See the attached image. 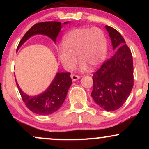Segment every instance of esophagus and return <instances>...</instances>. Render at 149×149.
Returning a JSON list of instances; mask_svg holds the SVG:
<instances>
[{
	"mask_svg": "<svg viewBox=\"0 0 149 149\" xmlns=\"http://www.w3.org/2000/svg\"><path fill=\"white\" fill-rule=\"evenodd\" d=\"M70 77H71L72 81H76V80H78V79H80L81 76H77V75H75V74H72L71 76H70Z\"/></svg>",
	"mask_w": 149,
	"mask_h": 149,
	"instance_id": "34e87169",
	"label": "esophagus"
}]
</instances>
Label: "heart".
Masks as SVG:
<instances>
[{"instance_id": "1", "label": "heart", "mask_w": 149, "mask_h": 149, "mask_svg": "<svg viewBox=\"0 0 149 149\" xmlns=\"http://www.w3.org/2000/svg\"><path fill=\"white\" fill-rule=\"evenodd\" d=\"M107 39L104 32L97 27L77 28L68 31L63 40V46L58 49V57L62 65L72 70L76 63V55L82 71L88 66L98 67L107 57Z\"/></svg>"}]
</instances>
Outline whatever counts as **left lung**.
Masks as SVG:
<instances>
[{"instance_id":"obj_1","label":"left lung","mask_w":149,"mask_h":149,"mask_svg":"<svg viewBox=\"0 0 149 149\" xmlns=\"http://www.w3.org/2000/svg\"><path fill=\"white\" fill-rule=\"evenodd\" d=\"M105 27L111 38L113 49L118 51L93 74L94 87L91 95L104 109L115 111L125 102L133 88V58L120 33L107 25Z\"/></svg>"}]
</instances>
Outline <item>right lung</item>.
<instances>
[{"label": "right lung", "mask_w": 149, "mask_h": 149, "mask_svg": "<svg viewBox=\"0 0 149 149\" xmlns=\"http://www.w3.org/2000/svg\"><path fill=\"white\" fill-rule=\"evenodd\" d=\"M68 22H64V24ZM62 27L61 22H40L31 26L21 40L17 49L28 40L35 34H44L52 39L55 42L57 37ZM70 73H58L49 86L41 94L28 96L24 94L16 81L22 100L30 111L40 115H51L56 112L65 100L69 87L72 84Z\"/></svg>", "instance_id": "1"}]
</instances>
